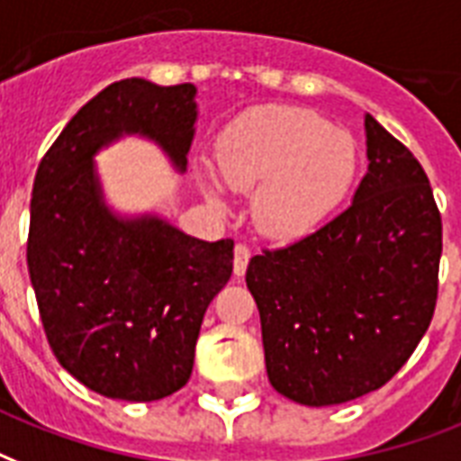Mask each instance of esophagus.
Returning <instances> with one entry per match:
<instances>
[{
  "label": "esophagus",
  "instance_id": "obj_1",
  "mask_svg": "<svg viewBox=\"0 0 461 461\" xmlns=\"http://www.w3.org/2000/svg\"><path fill=\"white\" fill-rule=\"evenodd\" d=\"M248 262H249V249L245 248V245H235V259H233L235 276H242V274H245Z\"/></svg>",
  "mask_w": 461,
  "mask_h": 461
}]
</instances>
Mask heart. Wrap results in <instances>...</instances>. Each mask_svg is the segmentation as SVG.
I'll return each mask as SVG.
<instances>
[{
  "instance_id": "b5f03b06",
  "label": "heart",
  "mask_w": 461,
  "mask_h": 461,
  "mask_svg": "<svg viewBox=\"0 0 461 461\" xmlns=\"http://www.w3.org/2000/svg\"><path fill=\"white\" fill-rule=\"evenodd\" d=\"M221 180L252 192L255 228L274 240L312 233L346 197L356 177V146L315 113L264 105L235 117L213 149ZM199 182L213 206L226 194L213 170L199 166Z\"/></svg>"
}]
</instances>
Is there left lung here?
<instances>
[{
  "mask_svg": "<svg viewBox=\"0 0 461 461\" xmlns=\"http://www.w3.org/2000/svg\"><path fill=\"white\" fill-rule=\"evenodd\" d=\"M367 173L348 209L248 264L267 375L305 406L380 390L433 320L442 221L423 167L366 115Z\"/></svg>",
  "mask_w": 461,
  "mask_h": 461,
  "instance_id": "obj_1",
  "label": "left lung"
}]
</instances>
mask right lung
<instances>
[{"label":"right lung","instance_id":"obj_1","mask_svg":"<svg viewBox=\"0 0 461 461\" xmlns=\"http://www.w3.org/2000/svg\"><path fill=\"white\" fill-rule=\"evenodd\" d=\"M194 95L192 84L115 81L71 117L35 173L26 257L42 327L64 370L103 397L156 402L185 387L206 308L233 274V240L117 213L95 167L101 149L141 137L185 173Z\"/></svg>","mask_w":461,"mask_h":461}]
</instances>
